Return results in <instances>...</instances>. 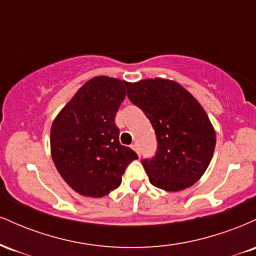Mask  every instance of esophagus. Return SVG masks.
I'll return each instance as SVG.
<instances>
[{
  "label": "esophagus",
  "instance_id": "esophagus-1",
  "mask_svg": "<svg viewBox=\"0 0 256 256\" xmlns=\"http://www.w3.org/2000/svg\"><path fill=\"white\" fill-rule=\"evenodd\" d=\"M131 148L134 149V150L136 152L138 155H140V148H138V144H137V143H134V144H132V146H131Z\"/></svg>",
  "mask_w": 256,
  "mask_h": 256
}]
</instances>
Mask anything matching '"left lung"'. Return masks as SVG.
I'll return each instance as SVG.
<instances>
[{"label":"left lung","mask_w":256,"mask_h":256,"mask_svg":"<svg viewBox=\"0 0 256 256\" xmlns=\"http://www.w3.org/2000/svg\"><path fill=\"white\" fill-rule=\"evenodd\" d=\"M130 101L144 112L158 140L156 155L142 161L149 182L165 192L194 185L210 166L216 130L202 106L171 79L128 83Z\"/></svg>","instance_id":"left-lung-1"}]
</instances>
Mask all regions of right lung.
I'll return each instance as SVG.
<instances>
[{
	"label": "right lung",
	"instance_id": "1",
	"mask_svg": "<svg viewBox=\"0 0 256 256\" xmlns=\"http://www.w3.org/2000/svg\"><path fill=\"white\" fill-rule=\"evenodd\" d=\"M128 82L98 76L74 94L50 128V154L61 177L82 196L104 198L122 184L126 167L138 158L119 142L116 114Z\"/></svg>",
	"mask_w": 256,
	"mask_h": 256
}]
</instances>
